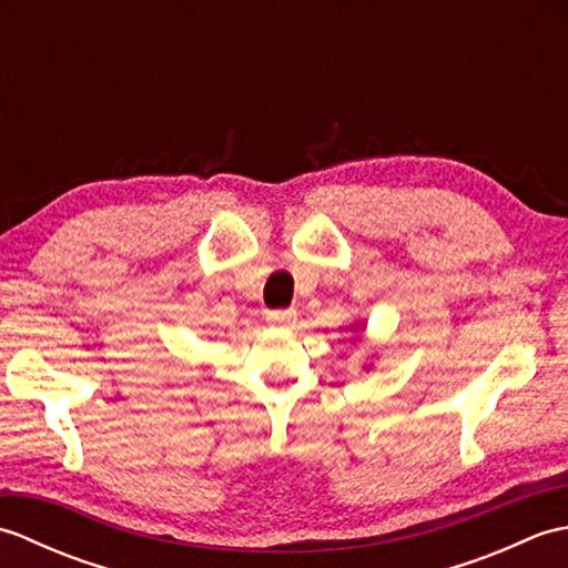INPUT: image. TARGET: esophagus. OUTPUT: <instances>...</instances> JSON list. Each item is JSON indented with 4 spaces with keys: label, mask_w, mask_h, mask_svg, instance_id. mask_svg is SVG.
Segmentation results:
<instances>
[{
    "label": "esophagus",
    "mask_w": 568,
    "mask_h": 568,
    "mask_svg": "<svg viewBox=\"0 0 568 568\" xmlns=\"http://www.w3.org/2000/svg\"><path fill=\"white\" fill-rule=\"evenodd\" d=\"M265 317L273 324H281V327H291L297 320V312L293 307H285V310H268L265 312Z\"/></svg>",
    "instance_id": "esophagus-1"
}]
</instances>
